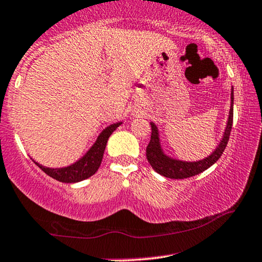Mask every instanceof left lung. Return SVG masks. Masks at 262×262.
Masks as SVG:
<instances>
[{
    "mask_svg": "<svg viewBox=\"0 0 262 262\" xmlns=\"http://www.w3.org/2000/svg\"><path fill=\"white\" fill-rule=\"evenodd\" d=\"M233 100H234V95H233V89L231 94V110H229V117L228 122H227V127L225 133H223V138L216 150L207 156L206 159L200 160L196 162H187L181 161V160H174L171 157L166 156L161 149V144H160L159 138V130L155 123L151 122V138L150 143L146 146V159L154 169L157 173L163 176V177L172 178V179H184L193 177V176L199 174V173L204 172L215 163L217 160L221 157V155L225 151L227 143L229 140V135H231L232 124H233Z\"/></svg>",
    "mask_w": 262,
    "mask_h": 262,
    "instance_id": "1",
    "label": "left lung"
}]
</instances>
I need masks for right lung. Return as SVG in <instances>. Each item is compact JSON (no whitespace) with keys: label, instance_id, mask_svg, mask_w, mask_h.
<instances>
[{"label":"right lung","instance_id":"add662e5","mask_svg":"<svg viewBox=\"0 0 262 262\" xmlns=\"http://www.w3.org/2000/svg\"><path fill=\"white\" fill-rule=\"evenodd\" d=\"M122 123H115V124L108 125L102 130V133L99 135L95 144L90 147L85 155L81 157L79 161H77L73 165L68 167H62V168H49V167L41 166L35 162L37 166L46 173L47 176L52 177L56 181L62 183H77L84 179L91 177L95 173L101 165L103 157V151L106 149L107 140L110 135L118 128Z\"/></svg>","mask_w":262,"mask_h":262}]
</instances>
